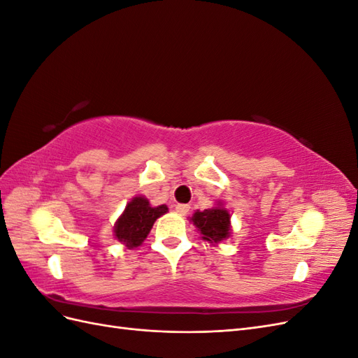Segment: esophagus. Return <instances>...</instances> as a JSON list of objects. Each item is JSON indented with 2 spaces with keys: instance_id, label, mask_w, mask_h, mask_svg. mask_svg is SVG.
Wrapping results in <instances>:
<instances>
[{
  "instance_id": "esophagus-1",
  "label": "esophagus",
  "mask_w": 358,
  "mask_h": 358,
  "mask_svg": "<svg viewBox=\"0 0 358 358\" xmlns=\"http://www.w3.org/2000/svg\"><path fill=\"white\" fill-rule=\"evenodd\" d=\"M175 209L179 215H187L189 212V204H176Z\"/></svg>"
}]
</instances>
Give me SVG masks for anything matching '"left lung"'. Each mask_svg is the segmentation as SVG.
Masks as SVG:
<instances>
[{"label":"left lung","mask_w":358,"mask_h":358,"mask_svg":"<svg viewBox=\"0 0 358 358\" xmlns=\"http://www.w3.org/2000/svg\"><path fill=\"white\" fill-rule=\"evenodd\" d=\"M230 218V212L224 208L222 203H218V206H215L212 209L194 212L189 221L196 225L203 241L209 243H220L231 236Z\"/></svg>","instance_id":"1"}]
</instances>
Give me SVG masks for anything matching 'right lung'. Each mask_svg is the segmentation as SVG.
<instances>
[{"mask_svg": "<svg viewBox=\"0 0 358 358\" xmlns=\"http://www.w3.org/2000/svg\"><path fill=\"white\" fill-rule=\"evenodd\" d=\"M167 212L169 208L166 204L154 208L148 199L137 196L125 206L124 213L117 218L113 230L115 237L128 249L137 248L143 243L154 222Z\"/></svg>", "mask_w": 358, "mask_h": 358, "instance_id": "obj_1", "label": "right lung"}]
</instances>
